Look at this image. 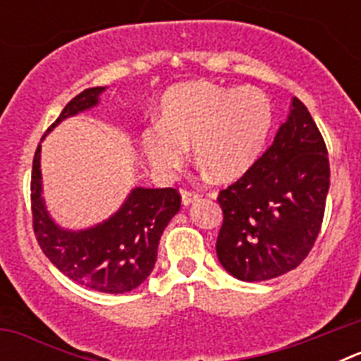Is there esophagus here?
<instances>
[{"label": "esophagus", "mask_w": 361, "mask_h": 361, "mask_svg": "<svg viewBox=\"0 0 361 361\" xmlns=\"http://www.w3.org/2000/svg\"><path fill=\"white\" fill-rule=\"evenodd\" d=\"M180 197H183V204H184V206H190V204H193V202H195V200L200 199L199 193H195V191H188V190L180 191Z\"/></svg>", "instance_id": "1"}]
</instances>
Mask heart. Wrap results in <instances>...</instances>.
I'll list each match as a JSON object with an SVG mask.
<instances>
[{
	"label": "heart",
	"mask_w": 361,
	"mask_h": 361,
	"mask_svg": "<svg viewBox=\"0 0 361 361\" xmlns=\"http://www.w3.org/2000/svg\"><path fill=\"white\" fill-rule=\"evenodd\" d=\"M273 124V106L255 86L178 82L164 92L159 121L141 133L142 149L161 173L183 166L188 146L216 180L228 183L250 170Z\"/></svg>",
	"instance_id": "obj_1"
}]
</instances>
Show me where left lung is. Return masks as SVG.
<instances>
[{
	"label": "left lung",
	"mask_w": 361,
	"mask_h": 361,
	"mask_svg": "<svg viewBox=\"0 0 361 361\" xmlns=\"http://www.w3.org/2000/svg\"><path fill=\"white\" fill-rule=\"evenodd\" d=\"M329 175L324 137L293 97L273 145L216 199V257L229 275L264 282L298 267L320 233Z\"/></svg>",
	"instance_id": "1"
}]
</instances>
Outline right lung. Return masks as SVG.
I'll return each instance as SVG.
<instances>
[{
    "label": "right lung",
    "instance_id": "right-lung-1",
    "mask_svg": "<svg viewBox=\"0 0 361 361\" xmlns=\"http://www.w3.org/2000/svg\"><path fill=\"white\" fill-rule=\"evenodd\" d=\"M104 90V86H95L75 95L49 132L61 121L97 106ZM30 191L34 233L47 258L79 286L111 295L132 291L148 279L157 262L162 231L180 209V195L173 188L139 186L103 222L86 229L61 228L43 199L41 145L32 164Z\"/></svg>",
    "mask_w": 361,
    "mask_h": 361
}]
</instances>
